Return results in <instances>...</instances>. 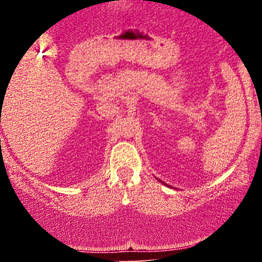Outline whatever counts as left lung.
Returning <instances> with one entry per match:
<instances>
[{
	"label": "left lung",
	"mask_w": 262,
	"mask_h": 262,
	"mask_svg": "<svg viewBox=\"0 0 262 262\" xmlns=\"http://www.w3.org/2000/svg\"><path fill=\"white\" fill-rule=\"evenodd\" d=\"M159 181H160V182H162V181H161V180H159ZM162 183H164V182H162ZM164 185H165V183H164Z\"/></svg>",
	"instance_id": "obj_1"
}]
</instances>
